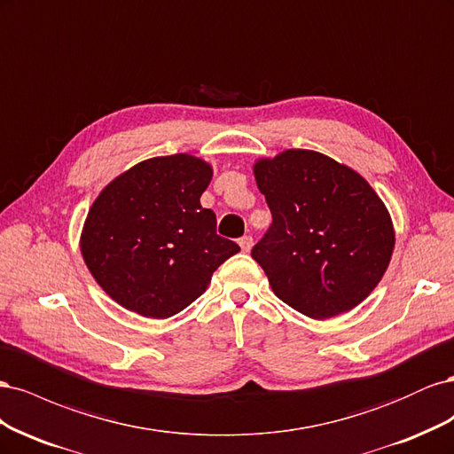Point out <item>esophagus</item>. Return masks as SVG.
I'll return each mask as SVG.
<instances>
[{
  "label": "esophagus",
  "instance_id": "obj_1",
  "mask_svg": "<svg viewBox=\"0 0 454 454\" xmlns=\"http://www.w3.org/2000/svg\"><path fill=\"white\" fill-rule=\"evenodd\" d=\"M239 244H240V248H242V252H246V254H248V252L252 250V246H254V239H252L250 235H246V237H242V239L239 240Z\"/></svg>",
  "mask_w": 454,
  "mask_h": 454
}]
</instances>
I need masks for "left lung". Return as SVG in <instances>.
I'll list each match as a JSON object with an SVG mask.
<instances>
[{"instance_id":"8db88e82","label":"left lung","mask_w":454,"mask_h":454,"mask_svg":"<svg viewBox=\"0 0 454 454\" xmlns=\"http://www.w3.org/2000/svg\"><path fill=\"white\" fill-rule=\"evenodd\" d=\"M272 223L252 250L274 295L314 320L352 310L394 252L387 206L364 177L309 149L254 164Z\"/></svg>"}]
</instances>
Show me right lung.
<instances>
[{
	"label": "right lung",
	"instance_id": "1",
	"mask_svg": "<svg viewBox=\"0 0 454 454\" xmlns=\"http://www.w3.org/2000/svg\"><path fill=\"white\" fill-rule=\"evenodd\" d=\"M212 167L187 153L138 162L90 206L81 254L102 290L145 318H168L208 287L239 244L200 206Z\"/></svg>",
	"mask_w": 454,
	"mask_h": 454
}]
</instances>
